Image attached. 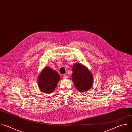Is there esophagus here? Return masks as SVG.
<instances>
[{"label": "esophagus", "mask_w": 132, "mask_h": 132, "mask_svg": "<svg viewBox=\"0 0 132 132\" xmlns=\"http://www.w3.org/2000/svg\"><path fill=\"white\" fill-rule=\"evenodd\" d=\"M63 79H67L68 78V75H64L63 76Z\"/></svg>", "instance_id": "obj_1"}]
</instances>
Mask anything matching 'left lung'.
I'll return each mask as SVG.
<instances>
[{
    "mask_svg": "<svg viewBox=\"0 0 132 132\" xmlns=\"http://www.w3.org/2000/svg\"><path fill=\"white\" fill-rule=\"evenodd\" d=\"M72 70V80L77 89L80 92L89 90L93 86V77L88 69L80 63H76Z\"/></svg>",
    "mask_w": 132,
    "mask_h": 132,
    "instance_id": "obj_1",
    "label": "left lung"
}]
</instances>
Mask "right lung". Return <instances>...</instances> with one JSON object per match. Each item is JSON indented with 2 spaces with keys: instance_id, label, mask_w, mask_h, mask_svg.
I'll list each match as a JSON object with an SVG mask.
<instances>
[{
  "instance_id": "1",
  "label": "right lung",
  "mask_w": 132,
  "mask_h": 132,
  "mask_svg": "<svg viewBox=\"0 0 132 132\" xmlns=\"http://www.w3.org/2000/svg\"><path fill=\"white\" fill-rule=\"evenodd\" d=\"M60 80L59 75L52 68L45 67L40 72L38 79L39 89L46 94L53 92Z\"/></svg>"
}]
</instances>
